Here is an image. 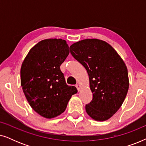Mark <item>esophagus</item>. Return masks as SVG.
Here are the masks:
<instances>
[{"label": "esophagus", "mask_w": 146, "mask_h": 146, "mask_svg": "<svg viewBox=\"0 0 146 146\" xmlns=\"http://www.w3.org/2000/svg\"><path fill=\"white\" fill-rule=\"evenodd\" d=\"M76 87L77 88V90H78V91H80V90H81V86L80 85V84H76Z\"/></svg>", "instance_id": "obj_1"}]
</instances>
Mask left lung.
<instances>
[{
  "instance_id": "obj_1",
  "label": "left lung",
  "mask_w": 146,
  "mask_h": 146,
  "mask_svg": "<svg viewBox=\"0 0 146 146\" xmlns=\"http://www.w3.org/2000/svg\"><path fill=\"white\" fill-rule=\"evenodd\" d=\"M70 50L88 74L93 98L86 105V111L95 120H107L121 107L128 91L124 62L111 46L102 40H82L72 44Z\"/></svg>"
}]
</instances>
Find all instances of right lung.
<instances>
[{
  "label": "right lung",
  "instance_id": "right-lung-1",
  "mask_svg": "<svg viewBox=\"0 0 146 146\" xmlns=\"http://www.w3.org/2000/svg\"><path fill=\"white\" fill-rule=\"evenodd\" d=\"M62 39L43 40L30 50L21 68V82L29 104L46 118L60 115L76 88L66 84L60 68L69 54Z\"/></svg>",
  "mask_w": 146,
  "mask_h": 146
}]
</instances>
